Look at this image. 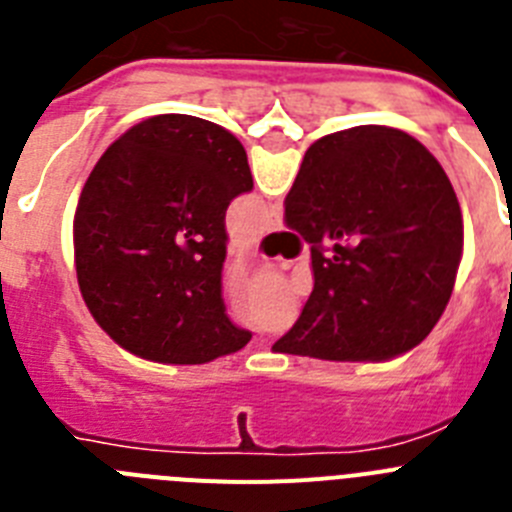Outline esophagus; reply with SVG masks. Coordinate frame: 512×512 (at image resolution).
<instances>
[{"instance_id":"obj_1","label":"esophagus","mask_w":512,"mask_h":512,"mask_svg":"<svg viewBox=\"0 0 512 512\" xmlns=\"http://www.w3.org/2000/svg\"><path fill=\"white\" fill-rule=\"evenodd\" d=\"M274 230H279L277 220H266V223L261 225V233H274Z\"/></svg>"}]
</instances>
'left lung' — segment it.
I'll return each mask as SVG.
<instances>
[{
	"label": "left lung",
	"mask_w": 512,
	"mask_h": 512,
	"mask_svg": "<svg viewBox=\"0 0 512 512\" xmlns=\"http://www.w3.org/2000/svg\"><path fill=\"white\" fill-rule=\"evenodd\" d=\"M251 189L241 140L202 117H148L102 153L76 207L74 261L81 297L117 346L207 364L251 341L223 302L225 210Z\"/></svg>",
	"instance_id": "8db88e82"
}]
</instances>
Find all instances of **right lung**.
I'll return each instance as SVG.
<instances>
[{
  "label": "right lung",
  "mask_w": 512,
  "mask_h": 512,
  "mask_svg": "<svg viewBox=\"0 0 512 512\" xmlns=\"http://www.w3.org/2000/svg\"><path fill=\"white\" fill-rule=\"evenodd\" d=\"M284 223L310 243V300L271 351L390 361L418 346L454 292L464 246L459 200L433 153L384 125L307 148Z\"/></svg>",
  "instance_id": "add662e5"
}]
</instances>
